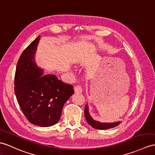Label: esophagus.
Returning a JSON list of instances; mask_svg holds the SVG:
<instances>
[{
  "label": "esophagus",
  "mask_w": 155,
  "mask_h": 155,
  "mask_svg": "<svg viewBox=\"0 0 155 155\" xmlns=\"http://www.w3.org/2000/svg\"><path fill=\"white\" fill-rule=\"evenodd\" d=\"M74 91L76 93H82V89L80 86L76 85L74 87Z\"/></svg>",
  "instance_id": "obj_1"
}]
</instances>
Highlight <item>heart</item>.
Here are the masks:
<instances>
[{
    "label": "heart",
    "mask_w": 155,
    "mask_h": 155,
    "mask_svg": "<svg viewBox=\"0 0 155 155\" xmlns=\"http://www.w3.org/2000/svg\"><path fill=\"white\" fill-rule=\"evenodd\" d=\"M80 60H81V56L78 55V56H75V57L74 58L73 63L74 64H78L80 63Z\"/></svg>",
    "instance_id": "heart-1"
}]
</instances>
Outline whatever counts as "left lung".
I'll use <instances>...</instances> for the list:
<instances>
[{
  "mask_svg": "<svg viewBox=\"0 0 155 155\" xmlns=\"http://www.w3.org/2000/svg\"><path fill=\"white\" fill-rule=\"evenodd\" d=\"M84 114L85 117L86 118L87 122L89 124V125L93 127L95 129L97 130H108L110 129V128L115 127L118 126L119 124L121 123V121L118 122H112V123H104V122H101L99 121H96V120H94L92 116H91L89 111V105L87 103L85 105V107L84 109Z\"/></svg>",
  "mask_w": 155,
  "mask_h": 155,
  "instance_id": "1",
  "label": "left lung"
}]
</instances>
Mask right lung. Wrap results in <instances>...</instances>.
<instances>
[{"mask_svg": "<svg viewBox=\"0 0 155 155\" xmlns=\"http://www.w3.org/2000/svg\"><path fill=\"white\" fill-rule=\"evenodd\" d=\"M41 36L22 52L16 66L14 91L18 104L30 123L49 127L58 123L64 105L74 93L73 86L53 74H44L35 60Z\"/></svg>", "mask_w": 155, "mask_h": 155, "instance_id": "right-lung-1", "label": "right lung"}]
</instances>
